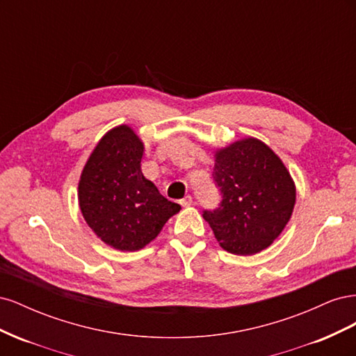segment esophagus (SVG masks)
<instances>
[{"instance_id":"obj_1","label":"esophagus","mask_w":356,"mask_h":356,"mask_svg":"<svg viewBox=\"0 0 356 356\" xmlns=\"http://www.w3.org/2000/svg\"><path fill=\"white\" fill-rule=\"evenodd\" d=\"M179 203L182 204V207H190V204H193V197L191 196H186L184 199H181Z\"/></svg>"}]
</instances>
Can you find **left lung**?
I'll return each mask as SVG.
<instances>
[{"label":"left lung","mask_w":356,"mask_h":356,"mask_svg":"<svg viewBox=\"0 0 356 356\" xmlns=\"http://www.w3.org/2000/svg\"><path fill=\"white\" fill-rule=\"evenodd\" d=\"M213 182L218 208L203 218L225 251L252 255L282 233L296 203L289 172L270 148L255 138L233 143L215 154Z\"/></svg>","instance_id":"1"}]
</instances>
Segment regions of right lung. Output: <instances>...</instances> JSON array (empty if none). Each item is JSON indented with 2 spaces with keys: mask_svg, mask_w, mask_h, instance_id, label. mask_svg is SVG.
Masks as SVG:
<instances>
[{
  "mask_svg": "<svg viewBox=\"0 0 356 356\" xmlns=\"http://www.w3.org/2000/svg\"><path fill=\"white\" fill-rule=\"evenodd\" d=\"M144 145L131 127H114L96 145L79 184L83 217L101 241L141 250L181 207L163 197L141 172Z\"/></svg>",
  "mask_w": 356,
  "mask_h": 356,
  "instance_id": "1",
  "label": "right lung"
}]
</instances>
